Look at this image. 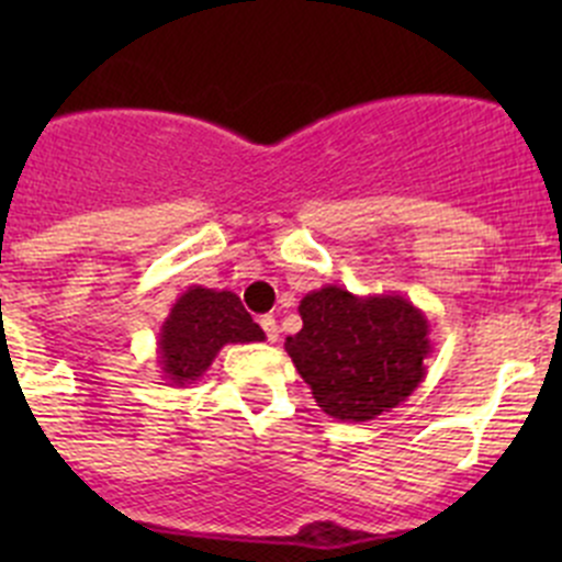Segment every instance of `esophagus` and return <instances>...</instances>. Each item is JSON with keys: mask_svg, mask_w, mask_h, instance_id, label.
Segmentation results:
<instances>
[{"mask_svg": "<svg viewBox=\"0 0 562 562\" xmlns=\"http://www.w3.org/2000/svg\"><path fill=\"white\" fill-rule=\"evenodd\" d=\"M260 326H263V331H266V339H269V342H277V339H280V328H277V321L271 315H263L260 317Z\"/></svg>", "mask_w": 562, "mask_h": 562, "instance_id": "1", "label": "esophagus"}]
</instances>
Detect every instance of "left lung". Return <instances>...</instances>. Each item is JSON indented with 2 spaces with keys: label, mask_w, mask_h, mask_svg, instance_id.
<instances>
[{
  "label": "left lung",
  "mask_w": 562,
  "mask_h": 562,
  "mask_svg": "<svg viewBox=\"0 0 562 562\" xmlns=\"http://www.w3.org/2000/svg\"><path fill=\"white\" fill-rule=\"evenodd\" d=\"M299 315L304 326L285 339V350L331 418L372 422L424 381L429 321L405 296H356L323 285L302 299Z\"/></svg>",
  "instance_id": "1"
}]
</instances>
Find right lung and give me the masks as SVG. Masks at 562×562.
<instances>
[{"label": "right lung", "instance_id": "right-lung-1", "mask_svg": "<svg viewBox=\"0 0 562 562\" xmlns=\"http://www.w3.org/2000/svg\"><path fill=\"white\" fill-rule=\"evenodd\" d=\"M266 334L231 291L192 285L176 299L157 337V361L171 386H190L223 345L263 342Z\"/></svg>", "mask_w": 562, "mask_h": 562}]
</instances>
